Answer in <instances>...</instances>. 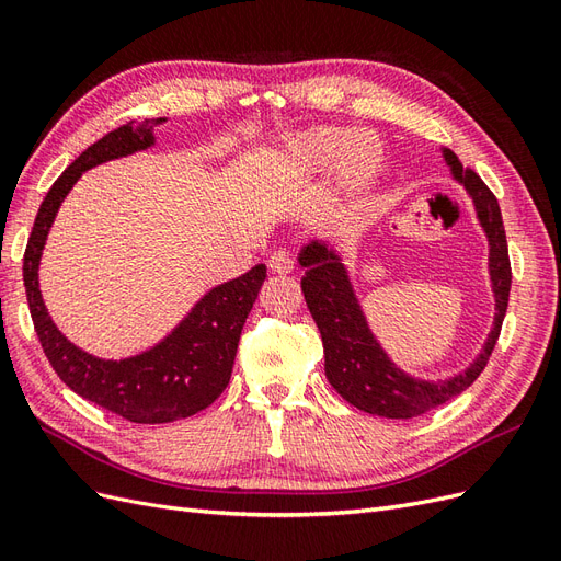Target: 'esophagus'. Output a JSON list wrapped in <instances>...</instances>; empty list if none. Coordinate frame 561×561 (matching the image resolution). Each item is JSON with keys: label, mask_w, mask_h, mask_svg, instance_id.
I'll return each instance as SVG.
<instances>
[{"label": "esophagus", "mask_w": 561, "mask_h": 561, "mask_svg": "<svg viewBox=\"0 0 561 561\" xmlns=\"http://www.w3.org/2000/svg\"><path fill=\"white\" fill-rule=\"evenodd\" d=\"M268 268L274 271V274H290V271L295 268V260L290 257V252L276 250V252L268 257Z\"/></svg>", "instance_id": "obj_1"}]
</instances>
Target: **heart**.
<instances>
[{
  "label": "heart",
  "instance_id": "b5f03b06",
  "mask_svg": "<svg viewBox=\"0 0 561 561\" xmlns=\"http://www.w3.org/2000/svg\"><path fill=\"white\" fill-rule=\"evenodd\" d=\"M285 161L299 173H318L330 165V182L336 194L353 196L377 180L386 151L375 133H346L336 126H313L287 140Z\"/></svg>",
  "mask_w": 561,
  "mask_h": 561
}]
</instances>
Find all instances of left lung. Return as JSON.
<instances>
[{"mask_svg":"<svg viewBox=\"0 0 561 561\" xmlns=\"http://www.w3.org/2000/svg\"><path fill=\"white\" fill-rule=\"evenodd\" d=\"M439 151H443L451 180L463 184L470 196L474 217L489 245L486 271L491 295H494V325L484 339L482 351L466 369L445 379H421L404 371L371 332L351 271L344 264V254L328 239H311L297 254V262L304 268L301 293L322 336L328 381L348 404L383 419H412L461 396L486 367L501 334L507 297H511L513 274L499 201L478 173L463 168L451 149L439 147Z\"/></svg>","mask_w":561,"mask_h":561,"instance_id":"8db88e82","label":"left lung"}]
</instances>
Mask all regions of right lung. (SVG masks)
<instances>
[{
  "mask_svg": "<svg viewBox=\"0 0 561 561\" xmlns=\"http://www.w3.org/2000/svg\"><path fill=\"white\" fill-rule=\"evenodd\" d=\"M165 122L163 116L128 122L81 151L42 201L23 260L32 322L50 367L77 396L133 423L194 416L222 396L245 318L266 278V266L254 264L248 274L210 287L163 339L126 358H100L58 330L39 290V264L62 201L91 168L154 147V128Z\"/></svg>",
  "mask_w": 561,
  "mask_h": 561,
  "instance_id": "1",
  "label": "right lung"
}]
</instances>
